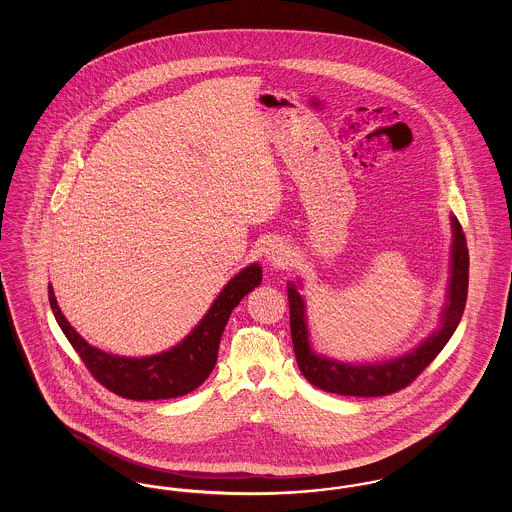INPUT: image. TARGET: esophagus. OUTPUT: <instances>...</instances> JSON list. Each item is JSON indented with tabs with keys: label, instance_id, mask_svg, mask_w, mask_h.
Returning a JSON list of instances; mask_svg holds the SVG:
<instances>
[{
	"label": "esophagus",
	"instance_id": "obj_1",
	"mask_svg": "<svg viewBox=\"0 0 512 512\" xmlns=\"http://www.w3.org/2000/svg\"><path fill=\"white\" fill-rule=\"evenodd\" d=\"M290 247L284 244V242H280V240H276V242H270L267 245V251H265V257H267L268 263L270 265H276V267H284V265H288V261H290Z\"/></svg>",
	"mask_w": 512,
	"mask_h": 512
}]
</instances>
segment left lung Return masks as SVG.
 <instances>
[{
    "label": "left lung",
    "instance_id": "left-lung-1",
    "mask_svg": "<svg viewBox=\"0 0 512 512\" xmlns=\"http://www.w3.org/2000/svg\"><path fill=\"white\" fill-rule=\"evenodd\" d=\"M453 244H451V278L447 303L441 311V326L422 341L411 353L376 365H349L313 351L305 318V301L295 284H288L290 301V328L293 351L301 374L320 390L351 397H380L407 388L414 378L430 365L445 343L457 330L466 305L468 293V247L461 222L451 217Z\"/></svg>",
    "mask_w": 512,
    "mask_h": 512
}]
</instances>
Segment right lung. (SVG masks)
<instances>
[{"mask_svg": "<svg viewBox=\"0 0 512 512\" xmlns=\"http://www.w3.org/2000/svg\"><path fill=\"white\" fill-rule=\"evenodd\" d=\"M263 280V270L253 263L240 270L219 293L207 315L194 330L169 351L151 357H121L105 353L84 340L61 313L51 284L49 305L67 340L101 386L134 401H157L186 395L199 388L213 372L220 336L232 311Z\"/></svg>", "mask_w": 512, "mask_h": 512, "instance_id": "1", "label": "right lung"}]
</instances>
